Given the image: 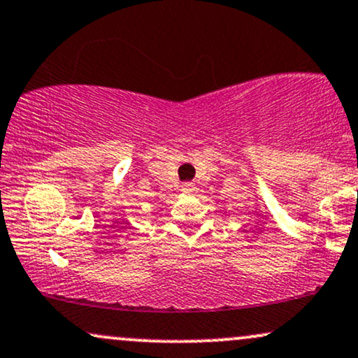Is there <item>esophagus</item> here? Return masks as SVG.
I'll return each instance as SVG.
<instances>
[{"instance_id": "obj_1", "label": "esophagus", "mask_w": 358, "mask_h": 358, "mask_svg": "<svg viewBox=\"0 0 358 358\" xmlns=\"http://www.w3.org/2000/svg\"><path fill=\"white\" fill-rule=\"evenodd\" d=\"M182 190H183L185 193H190V192L195 190V185H193V183H183V185H182Z\"/></svg>"}]
</instances>
